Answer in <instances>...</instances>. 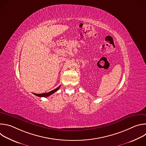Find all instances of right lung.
I'll list each match as a JSON object with an SVG mask.
<instances>
[{
    "mask_svg": "<svg viewBox=\"0 0 146 146\" xmlns=\"http://www.w3.org/2000/svg\"><path fill=\"white\" fill-rule=\"evenodd\" d=\"M60 86H59L58 88H56V89H54V90L49 92H47V93H43V94H33L34 95H35L36 96H39V97H47V96H49L50 95H52V94L55 93L56 91H57L59 88H60Z\"/></svg>",
    "mask_w": 146,
    "mask_h": 146,
    "instance_id": "obj_1",
    "label": "right lung"
}]
</instances>
